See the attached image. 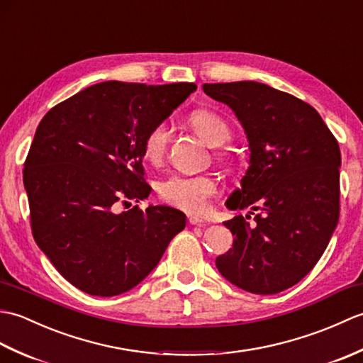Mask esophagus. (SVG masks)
<instances>
[{
  "label": "esophagus",
  "instance_id": "obj_1",
  "mask_svg": "<svg viewBox=\"0 0 363 363\" xmlns=\"http://www.w3.org/2000/svg\"><path fill=\"white\" fill-rule=\"evenodd\" d=\"M189 223L190 225H194V226H201V225H204V220L203 218H199V217H195V215H189Z\"/></svg>",
  "mask_w": 363,
  "mask_h": 363
}]
</instances>
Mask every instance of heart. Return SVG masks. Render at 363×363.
Listing matches in <instances>:
<instances>
[{
    "instance_id": "1",
    "label": "heart",
    "mask_w": 363,
    "mask_h": 363,
    "mask_svg": "<svg viewBox=\"0 0 363 363\" xmlns=\"http://www.w3.org/2000/svg\"><path fill=\"white\" fill-rule=\"evenodd\" d=\"M189 123L199 137L212 145L218 146L229 140L230 129L228 123L218 113L207 109H196L189 115ZM168 140V128L164 123L154 125L143 138V157L156 164L164 157ZM218 162L223 167H233V159L226 154H218ZM159 196L176 209L190 213H201L207 209L209 199L217 195L218 182L212 174L184 176L172 174L162 179L157 186Z\"/></svg>"
}]
</instances>
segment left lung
<instances>
[{
    "mask_svg": "<svg viewBox=\"0 0 363 363\" xmlns=\"http://www.w3.org/2000/svg\"><path fill=\"white\" fill-rule=\"evenodd\" d=\"M203 89L235 112L250 142L251 165L226 206L257 212L252 225L242 215L225 221L233 248L215 264L237 287L274 295L303 279L333 237L340 215L338 142L311 104L265 84Z\"/></svg>",
    "mask_w": 363,
    "mask_h": 363,
    "instance_id": "left-lung-1",
    "label": "left lung"
}]
</instances>
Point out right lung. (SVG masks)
<instances>
[{"label": "right lung", "instance_id": "1", "mask_svg": "<svg viewBox=\"0 0 363 363\" xmlns=\"http://www.w3.org/2000/svg\"><path fill=\"white\" fill-rule=\"evenodd\" d=\"M195 90L191 82L107 81L54 106L38 123L23 169L30 229L74 287L95 296L134 289L186 228L173 207L118 209L148 198L143 138Z\"/></svg>", "mask_w": 363, "mask_h": 363}]
</instances>
